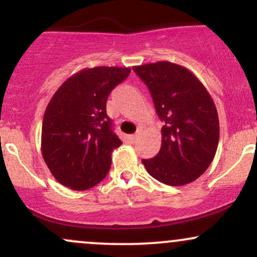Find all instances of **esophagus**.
<instances>
[{"mask_svg": "<svg viewBox=\"0 0 257 257\" xmlns=\"http://www.w3.org/2000/svg\"><path fill=\"white\" fill-rule=\"evenodd\" d=\"M138 138H139V135H138V134H133V135H131V140H132V143H135V141L138 140Z\"/></svg>", "mask_w": 257, "mask_h": 257, "instance_id": "esophagus-1", "label": "esophagus"}]
</instances>
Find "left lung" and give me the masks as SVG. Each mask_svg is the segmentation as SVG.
Segmentation results:
<instances>
[{
  "label": "left lung",
  "mask_w": 257,
  "mask_h": 257,
  "mask_svg": "<svg viewBox=\"0 0 257 257\" xmlns=\"http://www.w3.org/2000/svg\"><path fill=\"white\" fill-rule=\"evenodd\" d=\"M133 70L147 85L164 122L161 150L143 159L147 173L169 186L190 184L208 169L219 145V117L210 94L178 64L158 61Z\"/></svg>",
  "instance_id": "obj_1"
}]
</instances>
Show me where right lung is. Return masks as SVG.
Here are the masks:
<instances>
[{
  "mask_svg": "<svg viewBox=\"0 0 257 257\" xmlns=\"http://www.w3.org/2000/svg\"><path fill=\"white\" fill-rule=\"evenodd\" d=\"M131 73L129 67L82 70L64 82L47 106L41 149L55 180L71 190L98 185L122 141L106 113L108 95Z\"/></svg>",
  "mask_w": 257,
  "mask_h": 257,
  "instance_id": "obj_1",
  "label": "right lung"
}]
</instances>
